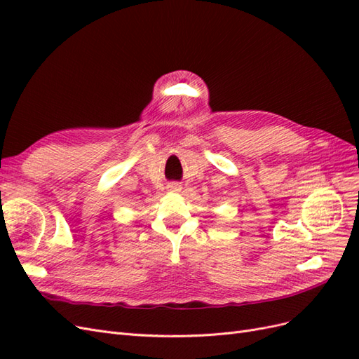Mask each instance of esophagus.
<instances>
[{
    "instance_id": "obj_1",
    "label": "esophagus",
    "mask_w": 359,
    "mask_h": 359,
    "mask_svg": "<svg viewBox=\"0 0 359 359\" xmlns=\"http://www.w3.org/2000/svg\"><path fill=\"white\" fill-rule=\"evenodd\" d=\"M168 190H169V191H180V190H181V184H178V182H170L169 186H168Z\"/></svg>"
}]
</instances>
